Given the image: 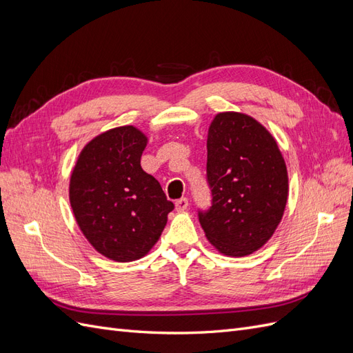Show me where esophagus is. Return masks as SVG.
<instances>
[{"label":"esophagus","instance_id":"34e87169","mask_svg":"<svg viewBox=\"0 0 353 353\" xmlns=\"http://www.w3.org/2000/svg\"><path fill=\"white\" fill-rule=\"evenodd\" d=\"M175 208H176V210H178V212H183V210H185V209L188 208V199H187V197L178 199V200L175 201Z\"/></svg>","mask_w":353,"mask_h":353}]
</instances>
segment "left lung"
Returning a JSON list of instances; mask_svg holds the SVG:
<instances>
[{"label":"left lung","mask_w":353,"mask_h":353,"mask_svg":"<svg viewBox=\"0 0 353 353\" xmlns=\"http://www.w3.org/2000/svg\"><path fill=\"white\" fill-rule=\"evenodd\" d=\"M208 184L212 206L200 225L218 252L248 256L281 222L288 196L284 157L275 138L252 116L218 113L208 132Z\"/></svg>","instance_id":"left-lung-1"}]
</instances>
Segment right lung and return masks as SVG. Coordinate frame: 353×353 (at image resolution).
<instances>
[{
	"mask_svg": "<svg viewBox=\"0 0 353 353\" xmlns=\"http://www.w3.org/2000/svg\"><path fill=\"white\" fill-rule=\"evenodd\" d=\"M147 137L135 126L105 131L82 148L70 175L74 219L92 248L116 262L143 258L172 212L159 181L144 172Z\"/></svg>",
	"mask_w": 353,
	"mask_h": 353,
	"instance_id": "obj_1",
	"label": "right lung"
}]
</instances>
